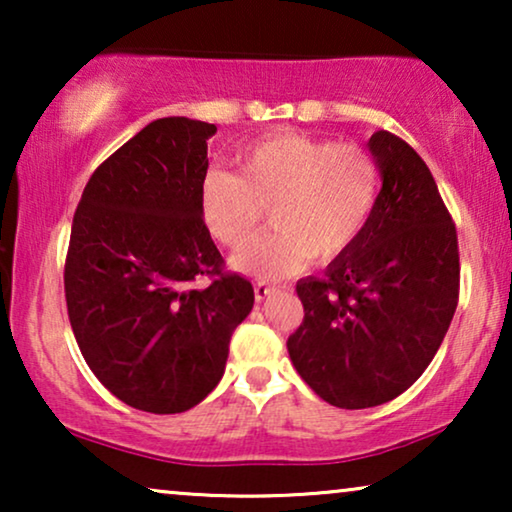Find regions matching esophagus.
Here are the masks:
<instances>
[{
	"instance_id": "1",
	"label": "esophagus",
	"mask_w": 512,
	"mask_h": 512,
	"mask_svg": "<svg viewBox=\"0 0 512 512\" xmlns=\"http://www.w3.org/2000/svg\"><path fill=\"white\" fill-rule=\"evenodd\" d=\"M275 291H277V286H272V284H265V282H256L254 284V293H256L258 303H261V300H268Z\"/></svg>"
}]
</instances>
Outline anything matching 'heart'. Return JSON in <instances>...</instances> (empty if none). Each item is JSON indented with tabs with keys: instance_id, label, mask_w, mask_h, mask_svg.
Masks as SVG:
<instances>
[{
	"instance_id": "1",
	"label": "heart",
	"mask_w": 512,
	"mask_h": 512,
	"mask_svg": "<svg viewBox=\"0 0 512 512\" xmlns=\"http://www.w3.org/2000/svg\"><path fill=\"white\" fill-rule=\"evenodd\" d=\"M235 174L209 170L200 181V214L216 242L242 251L268 209L272 230L233 265L244 275L279 279L310 261L345 254L373 214L380 172L366 151L298 132L244 146Z\"/></svg>"
}]
</instances>
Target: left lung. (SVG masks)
Returning <instances> with one entry per match:
<instances>
[{
  "mask_svg": "<svg viewBox=\"0 0 512 512\" xmlns=\"http://www.w3.org/2000/svg\"><path fill=\"white\" fill-rule=\"evenodd\" d=\"M382 174L373 214L324 277L296 284L289 335L298 375L326 403L373 408L401 396L436 356L459 300L457 228L436 181L401 137H370Z\"/></svg>",
  "mask_w": 512,
  "mask_h": 512,
  "instance_id": "left-lung-1",
  "label": "left lung"
}]
</instances>
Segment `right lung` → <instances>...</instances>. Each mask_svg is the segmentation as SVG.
I'll use <instances>...</instances> for the list:
<instances>
[{
	"label": "right lung",
	"mask_w": 512,
	"mask_h": 512,
	"mask_svg": "<svg viewBox=\"0 0 512 512\" xmlns=\"http://www.w3.org/2000/svg\"><path fill=\"white\" fill-rule=\"evenodd\" d=\"M216 125L158 118L83 188L65 263L74 338L97 380L132 408L174 415L223 377L254 286L223 270L200 214ZM209 276L198 290L192 282Z\"/></svg>",
	"instance_id": "obj_1"
}]
</instances>
